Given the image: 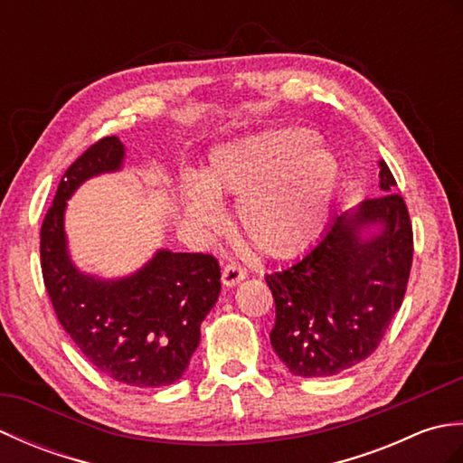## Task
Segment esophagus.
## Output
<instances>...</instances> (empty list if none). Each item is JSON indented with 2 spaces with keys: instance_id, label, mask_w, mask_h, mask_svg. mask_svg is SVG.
Listing matches in <instances>:
<instances>
[{
  "instance_id": "34e87169",
  "label": "esophagus",
  "mask_w": 463,
  "mask_h": 463,
  "mask_svg": "<svg viewBox=\"0 0 463 463\" xmlns=\"http://www.w3.org/2000/svg\"><path fill=\"white\" fill-rule=\"evenodd\" d=\"M242 279H247V269H242L239 262H229L222 269V284L224 287H234Z\"/></svg>"
}]
</instances>
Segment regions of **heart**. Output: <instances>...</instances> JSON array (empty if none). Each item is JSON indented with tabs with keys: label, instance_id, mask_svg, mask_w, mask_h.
<instances>
[{
	"label": "heart",
	"instance_id": "1",
	"mask_svg": "<svg viewBox=\"0 0 463 463\" xmlns=\"http://www.w3.org/2000/svg\"><path fill=\"white\" fill-rule=\"evenodd\" d=\"M314 141L307 129H287L221 146L201 176H186V216L219 231L216 194H241L239 216L254 244L279 257L307 249L328 221L340 179L336 156Z\"/></svg>",
	"mask_w": 463,
	"mask_h": 463
}]
</instances>
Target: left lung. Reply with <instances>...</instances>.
Listing matches in <instances>:
<instances>
[{"label": "left lung", "instance_id": "1", "mask_svg": "<svg viewBox=\"0 0 463 463\" xmlns=\"http://www.w3.org/2000/svg\"><path fill=\"white\" fill-rule=\"evenodd\" d=\"M380 193L334 216L310 250L264 277L277 304L272 348L294 376H334L366 360L402 307L414 232L383 161ZM370 225L379 232L366 233Z\"/></svg>", "mask_w": 463, "mask_h": 463}]
</instances>
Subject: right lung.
<instances>
[{"label":"right lung","mask_w":463,"mask_h":463,"mask_svg":"<svg viewBox=\"0 0 463 463\" xmlns=\"http://www.w3.org/2000/svg\"><path fill=\"white\" fill-rule=\"evenodd\" d=\"M125 146L103 137L59 181L42 224V272L57 320L97 370L137 388L179 380L201 342V322L221 292L213 254L159 250L141 270L101 280L75 269L67 254V199L95 175L119 171Z\"/></svg>","instance_id":"add662e5"}]
</instances>
